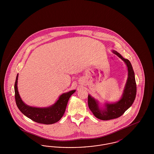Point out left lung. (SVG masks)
<instances>
[{
	"label": "left lung",
	"mask_w": 154,
	"mask_h": 154,
	"mask_svg": "<svg viewBox=\"0 0 154 154\" xmlns=\"http://www.w3.org/2000/svg\"><path fill=\"white\" fill-rule=\"evenodd\" d=\"M112 52L121 59L128 68V79L125 85L121 98L115 103H105L103 106L99 105L98 100L88 95V107L96 117L101 120L107 121L121 117L134 102L136 95V83L134 73L131 63L117 51Z\"/></svg>",
	"instance_id": "8db88e82"
}]
</instances>
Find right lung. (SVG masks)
<instances>
[{
  "instance_id": "right-lung-1",
  "label": "right lung",
  "mask_w": 154,
  "mask_h": 154,
  "mask_svg": "<svg viewBox=\"0 0 154 154\" xmlns=\"http://www.w3.org/2000/svg\"><path fill=\"white\" fill-rule=\"evenodd\" d=\"M18 74H17L15 82V99L17 106L22 114L39 124H52L59 121L65 112L70 97L75 92V90L62 94L59 97L57 101L49 107L42 108L32 107L22 101L18 90Z\"/></svg>"
}]
</instances>
